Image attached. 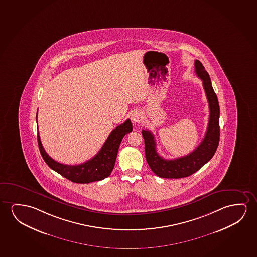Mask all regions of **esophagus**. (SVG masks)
<instances>
[{"mask_svg": "<svg viewBox=\"0 0 257 257\" xmlns=\"http://www.w3.org/2000/svg\"><path fill=\"white\" fill-rule=\"evenodd\" d=\"M131 119H132V122H133V123H134V124L139 123L141 121H142V114H141V113H139V112H135V113H134L133 115H132Z\"/></svg>", "mask_w": 257, "mask_h": 257, "instance_id": "obj_1", "label": "esophagus"}]
</instances>
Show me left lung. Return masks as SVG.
<instances>
[{
    "label": "left lung",
    "mask_w": 257,
    "mask_h": 257,
    "mask_svg": "<svg viewBox=\"0 0 257 257\" xmlns=\"http://www.w3.org/2000/svg\"><path fill=\"white\" fill-rule=\"evenodd\" d=\"M195 73L202 80L209 107V119L204 138L196 149L185 157L168 160L158 155L152 133L142 130L145 142L146 160L156 175L164 179H181L194 174L212 158L219 144L220 109L218 100L214 92L210 78L202 63L195 60Z\"/></svg>",
    "instance_id": "left-lung-1"
}]
</instances>
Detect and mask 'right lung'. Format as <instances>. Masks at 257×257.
<instances>
[{
    "instance_id": "add662e5",
    "label": "right lung",
    "mask_w": 257,
    "mask_h": 257,
    "mask_svg": "<svg viewBox=\"0 0 257 257\" xmlns=\"http://www.w3.org/2000/svg\"><path fill=\"white\" fill-rule=\"evenodd\" d=\"M132 131L133 125L131 120L127 119L124 123L115 127L112 131L97 155L92 159L86 161V163L78 165L60 164L49 157L41 144L39 132L37 134L38 145L41 157L44 159L46 164L52 170L72 182L87 184L94 181H100L110 175L112 170L115 166L120 143L122 142L123 136Z\"/></svg>"
}]
</instances>
